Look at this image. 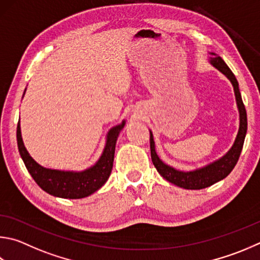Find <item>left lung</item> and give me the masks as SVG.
<instances>
[{
  "label": "left lung",
  "mask_w": 260,
  "mask_h": 260,
  "mask_svg": "<svg viewBox=\"0 0 260 260\" xmlns=\"http://www.w3.org/2000/svg\"><path fill=\"white\" fill-rule=\"evenodd\" d=\"M209 62L215 67L217 70L225 75L226 77L230 79L232 83L235 94V100H237V106L239 109L240 115V125H239V132L237 134V138L234 140V143L228 152H226L223 157L215 160L214 162H210L206 166L201 168H197L194 171L184 172L178 171V169L174 168L169 165L165 164L161 159L159 158L155 151V144L153 140V134L150 131V150H151V159L154 167L157 168L158 173L161 175L166 181L171 182L175 185L186 188V190H201V188H206L212 184L224 179L229 174L233 171V168L237 165L240 154L243 148L245 134H247L248 128V121H247V111L243 105L241 93L239 89V83L235 78L234 74L231 72L229 66L224 62V60L215 53H210Z\"/></svg>",
  "instance_id": "left-lung-1"
}]
</instances>
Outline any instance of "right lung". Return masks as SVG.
Instances as JSON below:
<instances>
[{
  "instance_id": "obj_1",
  "label": "right lung",
  "mask_w": 260,
  "mask_h": 260,
  "mask_svg": "<svg viewBox=\"0 0 260 260\" xmlns=\"http://www.w3.org/2000/svg\"><path fill=\"white\" fill-rule=\"evenodd\" d=\"M26 92V89H25ZM23 92V95H25ZM126 124L125 120L121 124L111 127L107 134V141L103 152L98 161L87 169L82 172L74 171H59V169L45 168L37 164L28 153L21 138L20 120L17 126V143L19 153L27 171L37 183L42 190L49 194L63 198V199H82V198L91 196L99 188L105 185L108 181L112 166H114V157L117 139L121 129Z\"/></svg>"
}]
</instances>
